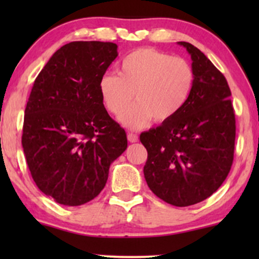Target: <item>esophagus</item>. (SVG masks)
I'll return each mask as SVG.
<instances>
[{"instance_id": "obj_1", "label": "esophagus", "mask_w": 259, "mask_h": 259, "mask_svg": "<svg viewBox=\"0 0 259 259\" xmlns=\"http://www.w3.org/2000/svg\"><path fill=\"white\" fill-rule=\"evenodd\" d=\"M127 140H129V142H138L139 141V136L136 135V134L129 133V134H127Z\"/></svg>"}]
</instances>
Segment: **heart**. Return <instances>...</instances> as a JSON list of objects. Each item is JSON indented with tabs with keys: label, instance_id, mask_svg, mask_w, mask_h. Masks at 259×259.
<instances>
[{
	"label": "heart",
	"instance_id": "1",
	"mask_svg": "<svg viewBox=\"0 0 259 259\" xmlns=\"http://www.w3.org/2000/svg\"><path fill=\"white\" fill-rule=\"evenodd\" d=\"M195 82L194 69L186 59L170 57L144 47L130 52L119 63V75L105 74L99 90L109 113L120 115L136 94L137 103L121 115L129 129L170 120L186 105Z\"/></svg>",
	"mask_w": 259,
	"mask_h": 259
}]
</instances>
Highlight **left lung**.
Instances as JSON below:
<instances>
[{
    "instance_id": "8db88e82",
    "label": "left lung",
    "mask_w": 259,
    "mask_h": 259,
    "mask_svg": "<svg viewBox=\"0 0 259 259\" xmlns=\"http://www.w3.org/2000/svg\"><path fill=\"white\" fill-rule=\"evenodd\" d=\"M195 82L183 109L140 135L147 150L144 175L157 197L177 207L206 200L227 179L234 159L235 114L227 79L194 45Z\"/></svg>"
}]
</instances>
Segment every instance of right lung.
<instances>
[{"label": "right lung", "instance_id": "add662e5", "mask_svg": "<svg viewBox=\"0 0 259 259\" xmlns=\"http://www.w3.org/2000/svg\"><path fill=\"white\" fill-rule=\"evenodd\" d=\"M117 49L101 41L62 46L26 103L22 145L29 170L38 189L63 206L94 200L127 147L125 130L109 117L99 90Z\"/></svg>", "mask_w": 259, "mask_h": 259}]
</instances>
